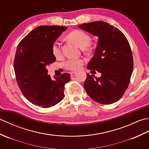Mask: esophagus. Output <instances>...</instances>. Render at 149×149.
<instances>
[{
	"mask_svg": "<svg viewBox=\"0 0 149 149\" xmlns=\"http://www.w3.org/2000/svg\"><path fill=\"white\" fill-rule=\"evenodd\" d=\"M76 73H77V72H70L71 77H73V76H74L76 74Z\"/></svg>",
	"mask_w": 149,
	"mask_h": 149,
	"instance_id": "34e87169",
	"label": "esophagus"
}]
</instances>
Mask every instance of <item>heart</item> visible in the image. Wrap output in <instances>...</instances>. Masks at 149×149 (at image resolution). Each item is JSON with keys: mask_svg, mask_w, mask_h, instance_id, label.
Segmentation results:
<instances>
[{"mask_svg": "<svg viewBox=\"0 0 149 149\" xmlns=\"http://www.w3.org/2000/svg\"><path fill=\"white\" fill-rule=\"evenodd\" d=\"M67 38L72 41L76 45H77L81 48H84L90 43L91 37L85 32L76 30L69 33ZM52 52L55 58L61 57V44L57 41H55L52 46ZM85 60L83 58H69L65 62V68L72 71H77L80 69L84 65Z\"/></svg>", "mask_w": 149, "mask_h": 149, "instance_id": "1", "label": "heart"}]
</instances>
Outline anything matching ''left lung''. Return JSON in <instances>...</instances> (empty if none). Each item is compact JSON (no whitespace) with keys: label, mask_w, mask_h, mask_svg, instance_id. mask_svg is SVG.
<instances>
[{"label":"left lung","mask_w":149,"mask_h":149,"mask_svg":"<svg viewBox=\"0 0 149 149\" xmlns=\"http://www.w3.org/2000/svg\"><path fill=\"white\" fill-rule=\"evenodd\" d=\"M78 27L98 38L95 54L87 68L102 74L94 78L87 74L85 91L99 103L117 102L127 89L133 70V55L127 38L119 29L104 22L83 24Z\"/></svg>","instance_id":"8db88e82"}]
</instances>
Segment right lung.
I'll return each mask as SVG.
<instances>
[{"mask_svg": "<svg viewBox=\"0 0 149 149\" xmlns=\"http://www.w3.org/2000/svg\"><path fill=\"white\" fill-rule=\"evenodd\" d=\"M66 29L61 26H39L18 45L14 61L16 79L23 95L33 104L49 108L64 97V86L70 80V74L52 80L47 66L55 62L52 46Z\"/></svg>", "mask_w": 149, "mask_h": 149, "instance_id": "obj_1", "label": "right lung"}]
</instances>
